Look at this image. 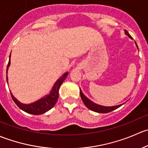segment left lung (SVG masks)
Segmentation results:
<instances>
[{
  "label": "left lung",
  "mask_w": 148,
  "mask_h": 148,
  "mask_svg": "<svg viewBox=\"0 0 148 148\" xmlns=\"http://www.w3.org/2000/svg\"><path fill=\"white\" fill-rule=\"evenodd\" d=\"M125 34H126V35H127L130 38H132V37H131V36L130 35L129 33H128L127 31H125ZM136 45H137V44H136ZM137 46H138V45H137ZM80 96H81V98H82V99L84 104L86 105V107H87V108H89V110H92V111L96 112H99V113L110 112L113 111V110H116V109H117L118 107H121V106L123 104H120V105L113 106V107H104V106L99 105V104H95V103H94L91 100H89L88 98H86V97L84 95V94L82 93V92L81 89H80Z\"/></svg>",
  "instance_id": "8db88e82"
}]
</instances>
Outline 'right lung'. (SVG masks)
Segmentation results:
<instances>
[{"label":"right lung","instance_id":"add662e5","mask_svg":"<svg viewBox=\"0 0 148 148\" xmlns=\"http://www.w3.org/2000/svg\"><path fill=\"white\" fill-rule=\"evenodd\" d=\"M10 64V59H9V62H8V66H7V69H6V74L8 72V67H9ZM68 73H65L62 77H61L59 79L57 80L55 84L53 85V88H52L51 92H50L49 95L46 96L45 97L41 98L39 100L36 101V102L32 103V104H22L20 102L17 100L14 97L11 95V97L13 99V100L14 101V102L16 103V105L21 109V110H23L26 112L29 113V114H44V113L46 112L47 111H49V110L52 108L53 106L55 105L56 102H57L58 98H59V89L60 86L62 85V84L63 83V82L64 81ZM7 77V76H6ZM7 79V83H8V77H6Z\"/></svg>","mask_w":148,"mask_h":148}]
</instances>
